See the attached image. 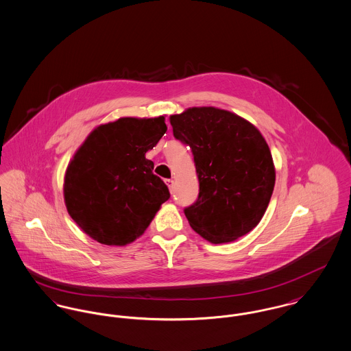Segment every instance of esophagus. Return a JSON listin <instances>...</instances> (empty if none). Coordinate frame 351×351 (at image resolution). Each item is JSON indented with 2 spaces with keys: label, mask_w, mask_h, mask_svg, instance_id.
I'll use <instances>...</instances> for the list:
<instances>
[{
  "label": "esophagus",
  "mask_w": 351,
  "mask_h": 351,
  "mask_svg": "<svg viewBox=\"0 0 351 351\" xmlns=\"http://www.w3.org/2000/svg\"><path fill=\"white\" fill-rule=\"evenodd\" d=\"M165 184L168 186L169 191H172V189H173V180H172V179H167V180H165Z\"/></svg>",
  "instance_id": "1"
}]
</instances>
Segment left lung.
Listing matches in <instances>:
<instances>
[{"label": "left lung", "mask_w": 351, "mask_h": 351, "mask_svg": "<svg viewBox=\"0 0 351 351\" xmlns=\"http://www.w3.org/2000/svg\"><path fill=\"white\" fill-rule=\"evenodd\" d=\"M173 136L189 145L197 200L184 210L189 226L214 244L234 242L265 215L275 186L270 148L259 130L226 109L192 107L171 114Z\"/></svg>", "instance_id": "8db88e82"}]
</instances>
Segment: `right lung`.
Wrapping results in <instances>:
<instances>
[{"mask_svg":"<svg viewBox=\"0 0 351 351\" xmlns=\"http://www.w3.org/2000/svg\"><path fill=\"white\" fill-rule=\"evenodd\" d=\"M167 131L164 116L120 117L96 127L64 178L68 214L96 242L127 245L151 224L169 191L145 159Z\"/></svg>","mask_w":351,"mask_h":351,"instance_id":"add662e5","label":"right lung"}]
</instances>
